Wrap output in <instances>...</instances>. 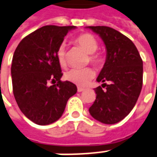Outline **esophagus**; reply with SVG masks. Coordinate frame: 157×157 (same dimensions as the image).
<instances>
[{
	"label": "esophagus",
	"instance_id": "1",
	"mask_svg": "<svg viewBox=\"0 0 157 157\" xmlns=\"http://www.w3.org/2000/svg\"><path fill=\"white\" fill-rule=\"evenodd\" d=\"M77 91H78L79 93H81V92H83V91H84V89H83V88H82V87H78V88H77Z\"/></svg>",
	"mask_w": 157,
	"mask_h": 157
}]
</instances>
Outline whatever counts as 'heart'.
<instances>
[{
	"label": "heart",
	"instance_id": "b5f03b06",
	"mask_svg": "<svg viewBox=\"0 0 157 157\" xmlns=\"http://www.w3.org/2000/svg\"><path fill=\"white\" fill-rule=\"evenodd\" d=\"M75 43L78 45L82 50L89 54L88 61L96 68H101L105 63V57L100 53H96L98 48L97 39L91 34L84 33L75 39ZM57 59L62 67L66 65V52L65 45H60L57 50ZM94 77V72L90 68L85 69H71L65 74V78L69 82L77 86H85L90 80Z\"/></svg>",
	"mask_w": 157,
	"mask_h": 157
}]
</instances>
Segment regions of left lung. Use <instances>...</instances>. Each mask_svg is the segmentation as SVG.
<instances>
[{"label": "left lung", "mask_w": 157, "mask_h": 157, "mask_svg": "<svg viewBox=\"0 0 157 157\" xmlns=\"http://www.w3.org/2000/svg\"><path fill=\"white\" fill-rule=\"evenodd\" d=\"M99 36L106 48V59L98 76L106 90L96 87V99L89 108L95 120L105 124L119 122L131 112L143 85V61L132 40L107 26H87ZM109 81V85L104 82Z\"/></svg>", "instance_id": "left-lung-1"}]
</instances>
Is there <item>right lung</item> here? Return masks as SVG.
<instances>
[{
  "mask_svg": "<svg viewBox=\"0 0 157 157\" xmlns=\"http://www.w3.org/2000/svg\"><path fill=\"white\" fill-rule=\"evenodd\" d=\"M75 26L46 25L25 37L14 52L11 67L15 100L36 124L48 125L62 117L68 99L77 92L74 83L61 82L57 50ZM58 82L52 86L49 81Z\"/></svg>",
  "mask_w": 157,
  "mask_h": 157,
  "instance_id": "right-lung-1",
  "label": "right lung"
}]
</instances>
